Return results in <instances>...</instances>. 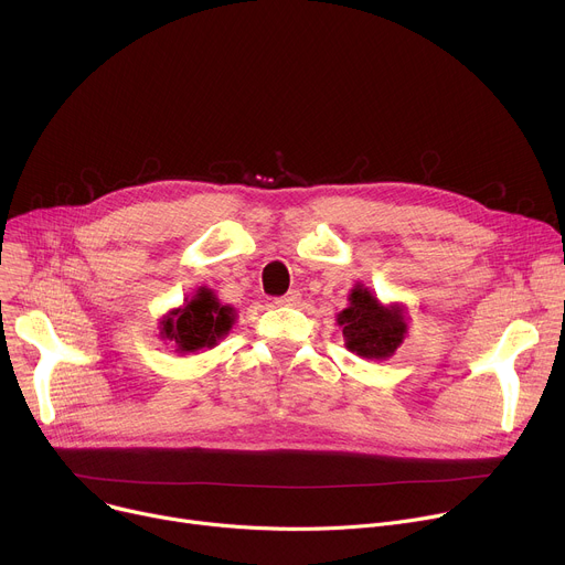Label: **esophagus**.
I'll use <instances>...</instances> for the list:
<instances>
[{
  "instance_id": "esophagus-1",
  "label": "esophagus",
  "mask_w": 565,
  "mask_h": 565,
  "mask_svg": "<svg viewBox=\"0 0 565 565\" xmlns=\"http://www.w3.org/2000/svg\"><path fill=\"white\" fill-rule=\"evenodd\" d=\"M278 305H282V307H294V305H298L300 302V291H296V289H291L289 294H285V296H280L278 300H276Z\"/></svg>"
}]
</instances>
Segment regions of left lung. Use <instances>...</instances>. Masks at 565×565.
<instances>
[{"label":"left lung","mask_w":565,"mask_h":565,"mask_svg":"<svg viewBox=\"0 0 565 565\" xmlns=\"http://www.w3.org/2000/svg\"><path fill=\"white\" fill-rule=\"evenodd\" d=\"M348 307L337 315L345 348L361 359L386 361L408 334V311L402 302L384 305L363 282L348 296Z\"/></svg>","instance_id":"left-lung-1"}]
</instances>
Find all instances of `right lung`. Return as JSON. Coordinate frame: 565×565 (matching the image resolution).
<instances>
[{"label": "right lung", "mask_w": 565, "mask_h": 565, "mask_svg": "<svg viewBox=\"0 0 565 565\" xmlns=\"http://www.w3.org/2000/svg\"><path fill=\"white\" fill-rule=\"evenodd\" d=\"M235 309L220 302L217 294L200 287L183 305L166 311L159 319V337L170 341L177 354H198L215 348L233 328Z\"/></svg>", "instance_id": "add662e5"}]
</instances>
